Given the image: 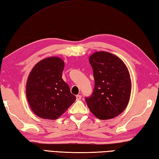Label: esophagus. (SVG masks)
<instances>
[{"instance_id":"1","label":"esophagus","mask_w":159,"mask_h":159,"mask_svg":"<svg viewBox=\"0 0 159 159\" xmlns=\"http://www.w3.org/2000/svg\"><path fill=\"white\" fill-rule=\"evenodd\" d=\"M80 99H81V95H79V94L76 95V100L77 101L80 100Z\"/></svg>"}]
</instances>
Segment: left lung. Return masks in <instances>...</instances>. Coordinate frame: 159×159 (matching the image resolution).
Masks as SVG:
<instances>
[{
    "label": "left lung",
    "instance_id": "8db88e82",
    "mask_svg": "<svg viewBox=\"0 0 159 159\" xmlns=\"http://www.w3.org/2000/svg\"><path fill=\"white\" fill-rule=\"evenodd\" d=\"M93 70L94 88L86 97L88 108L100 120L117 117L127 106L131 81L127 67L117 56L97 51L89 57Z\"/></svg>",
    "mask_w": 159,
    "mask_h": 159
}]
</instances>
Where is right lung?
<instances>
[{
    "label": "right lung",
    "instance_id": "right-lung-1",
    "mask_svg": "<svg viewBox=\"0 0 159 159\" xmlns=\"http://www.w3.org/2000/svg\"><path fill=\"white\" fill-rule=\"evenodd\" d=\"M64 67L61 58L49 57L37 62L28 76V103L34 113L43 119H57L76 101L62 79Z\"/></svg>",
    "mask_w": 159,
    "mask_h": 159
}]
</instances>
